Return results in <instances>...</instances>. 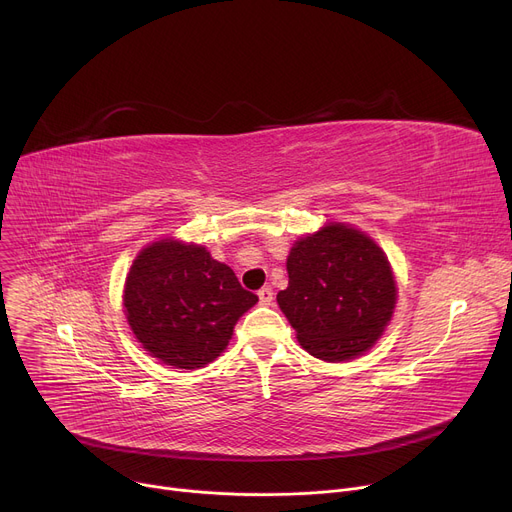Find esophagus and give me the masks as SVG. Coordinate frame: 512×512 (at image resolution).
Here are the masks:
<instances>
[{"label":"esophagus","mask_w":512,"mask_h":512,"mask_svg":"<svg viewBox=\"0 0 512 512\" xmlns=\"http://www.w3.org/2000/svg\"><path fill=\"white\" fill-rule=\"evenodd\" d=\"M257 294H259V303L261 305H272L274 303V290L270 286H263Z\"/></svg>","instance_id":"esophagus-1"}]
</instances>
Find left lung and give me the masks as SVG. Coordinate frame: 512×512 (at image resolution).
<instances>
[{"instance_id":"1","label":"left lung","mask_w":512,"mask_h":512,"mask_svg":"<svg viewBox=\"0 0 512 512\" xmlns=\"http://www.w3.org/2000/svg\"><path fill=\"white\" fill-rule=\"evenodd\" d=\"M288 288L278 305L305 351L348 361L378 342L396 307L388 257L361 230L328 224L303 236L286 259Z\"/></svg>"}]
</instances>
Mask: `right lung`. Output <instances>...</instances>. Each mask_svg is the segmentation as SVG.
I'll return each instance as SVG.
<instances>
[{
  "mask_svg": "<svg viewBox=\"0 0 512 512\" xmlns=\"http://www.w3.org/2000/svg\"><path fill=\"white\" fill-rule=\"evenodd\" d=\"M257 294L201 245L164 238L132 261L124 286L128 326L145 351L176 369L218 359Z\"/></svg>",
  "mask_w": 512,
  "mask_h": 512,
  "instance_id": "right-lung-1",
  "label": "right lung"
}]
</instances>
